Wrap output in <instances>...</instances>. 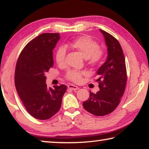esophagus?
Masks as SVG:
<instances>
[{
  "label": "esophagus",
  "mask_w": 149,
  "mask_h": 149,
  "mask_svg": "<svg viewBox=\"0 0 149 149\" xmlns=\"http://www.w3.org/2000/svg\"><path fill=\"white\" fill-rule=\"evenodd\" d=\"M68 89H72V90H74V91L79 89V87L75 86V85H72V84H70V85H68Z\"/></svg>",
  "instance_id": "1"
}]
</instances>
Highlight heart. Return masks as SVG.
<instances>
[{"label": "heart", "mask_w": 149, "mask_h": 149, "mask_svg": "<svg viewBox=\"0 0 149 149\" xmlns=\"http://www.w3.org/2000/svg\"><path fill=\"white\" fill-rule=\"evenodd\" d=\"M70 47L77 50L87 59L88 64L93 66L99 64L104 56V50L99 48V45L89 36H81L74 39L70 42ZM66 50L61 47L56 50L55 54V60L58 64L63 65L65 62ZM85 74L84 72L76 70H69L65 75L67 79L74 83H79L82 76Z\"/></svg>", "instance_id": "1"}]
</instances>
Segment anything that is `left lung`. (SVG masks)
Returning <instances> with one entry per match:
<instances>
[{
  "instance_id": "obj_1",
  "label": "left lung",
  "mask_w": 149,
  "mask_h": 149,
  "mask_svg": "<svg viewBox=\"0 0 149 149\" xmlns=\"http://www.w3.org/2000/svg\"><path fill=\"white\" fill-rule=\"evenodd\" d=\"M100 31L108 50L107 59L97 72L100 91L95 94L90 91L89 99L83 102L85 109L97 116L110 114L117 108L127 82L125 58L120 42L112 35Z\"/></svg>"
}]
</instances>
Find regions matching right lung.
<instances>
[{
  "instance_id": "obj_1",
  "label": "right lung",
  "mask_w": 149,
  "mask_h": 149,
  "mask_svg": "<svg viewBox=\"0 0 149 149\" xmlns=\"http://www.w3.org/2000/svg\"><path fill=\"white\" fill-rule=\"evenodd\" d=\"M60 33H42L24 48L16 63L14 81L17 94L29 114L45 120L58 112L65 85L47 88L45 74L53 66V51Z\"/></svg>"
}]
</instances>
